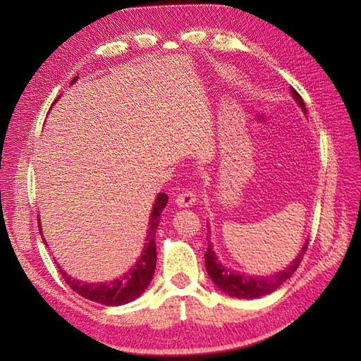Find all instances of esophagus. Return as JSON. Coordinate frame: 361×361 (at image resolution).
<instances>
[{"label": "esophagus", "mask_w": 361, "mask_h": 361, "mask_svg": "<svg viewBox=\"0 0 361 361\" xmlns=\"http://www.w3.org/2000/svg\"><path fill=\"white\" fill-rule=\"evenodd\" d=\"M197 197L192 190H183L181 194L176 195L175 203L180 206V208H190V206L195 204Z\"/></svg>", "instance_id": "34e87169"}]
</instances>
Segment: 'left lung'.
<instances>
[{
  "mask_svg": "<svg viewBox=\"0 0 361 361\" xmlns=\"http://www.w3.org/2000/svg\"><path fill=\"white\" fill-rule=\"evenodd\" d=\"M290 93L293 96L295 102L301 106V110L304 113H307L302 97L299 96L298 91L295 88H290ZM307 245L309 242L304 243V247L301 248V251H299V255L293 259V262H291L287 268H283L282 271L274 273L271 276H248L243 273H237L231 270V268L225 267L224 264H220L216 252L212 251V245L208 237V250L204 252L206 271H208L211 281L216 283L224 293L229 296L242 298V299L260 298V296L273 293L276 288L282 286V283L298 270V267L302 260V256L305 255V251H307Z\"/></svg>",
  "mask_w": 361,
  "mask_h": 361,
  "instance_id": "left-lung-1",
  "label": "left lung"
}]
</instances>
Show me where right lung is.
<instances>
[{"instance_id":"1","label":"right lung","mask_w":361,"mask_h":361,"mask_svg":"<svg viewBox=\"0 0 361 361\" xmlns=\"http://www.w3.org/2000/svg\"><path fill=\"white\" fill-rule=\"evenodd\" d=\"M75 80H78V78L73 79L71 85ZM167 200L169 197L166 194L157 195V200L153 203L152 214H150L149 233H147V239H145V243H144L142 255L136 260L135 265L130 268L126 274H122L121 278L109 281V282L88 283L79 279H73L70 274H66V271H63L62 268L57 265L60 274L63 276L65 282L71 287V290H74L78 295L90 299V301H94L104 305H122V304L135 301L136 298H140L144 293V290L149 287V283L153 278V273H155V267H157L155 234L159 225L161 212H163V209L166 208ZM37 220H38V228H40L42 231L40 219ZM43 242L46 243L44 237H43ZM46 247H48V245H46Z\"/></svg>"}]
</instances>
